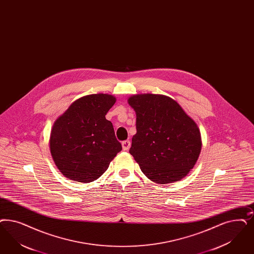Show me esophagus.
Returning <instances> with one entry per match:
<instances>
[{"mask_svg": "<svg viewBox=\"0 0 254 254\" xmlns=\"http://www.w3.org/2000/svg\"><path fill=\"white\" fill-rule=\"evenodd\" d=\"M122 147L124 151H128L130 148V140H124L122 142Z\"/></svg>", "mask_w": 254, "mask_h": 254, "instance_id": "34e87169", "label": "esophagus"}]
</instances>
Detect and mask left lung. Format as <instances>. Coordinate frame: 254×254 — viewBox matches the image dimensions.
I'll return each instance as SVG.
<instances>
[{
	"label": "left lung",
	"mask_w": 254,
	"mask_h": 254,
	"mask_svg": "<svg viewBox=\"0 0 254 254\" xmlns=\"http://www.w3.org/2000/svg\"><path fill=\"white\" fill-rule=\"evenodd\" d=\"M127 101L136 113L137 129L129 153L141 172L158 184L184 178L201 153L196 123L169 96L135 95Z\"/></svg>",
	"instance_id": "left-lung-1"
}]
</instances>
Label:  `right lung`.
<instances>
[{
	"mask_svg": "<svg viewBox=\"0 0 254 254\" xmlns=\"http://www.w3.org/2000/svg\"><path fill=\"white\" fill-rule=\"evenodd\" d=\"M116 99L96 94L80 97L53 124L50 148L55 165L71 180L88 183L103 175L122 150L106 114Z\"/></svg>",
	"mask_w": 254,
	"mask_h": 254,
	"instance_id": "right-lung-1",
	"label": "right lung"
}]
</instances>
